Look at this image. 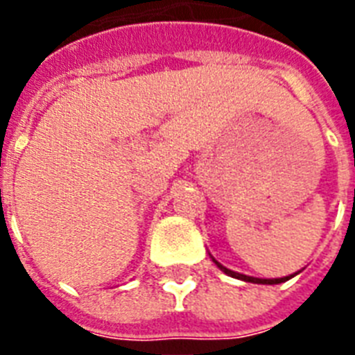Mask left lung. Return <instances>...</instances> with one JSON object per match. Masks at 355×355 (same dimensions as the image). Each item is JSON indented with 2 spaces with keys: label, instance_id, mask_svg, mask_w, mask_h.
<instances>
[{
  "label": "left lung",
  "instance_id": "1",
  "mask_svg": "<svg viewBox=\"0 0 355 355\" xmlns=\"http://www.w3.org/2000/svg\"><path fill=\"white\" fill-rule=\"evenodd\" d=\"M210 258H211V261H214V263H216L217 267H219V269L223 270V272H225V275L232 276V278H237V280L250 282V284H265V286H275V284H282V282L289 280V278H293V276H295V275H298V272H295V275H291V276H284V278H254V276L241 275V272H236V270L227 269V267H225V265L219 263V261H217V259L214 258V256H211V254H210Z\"/></svg>",
  "mask_w": 355,
  "mask_h": 355
}]
</instances>
